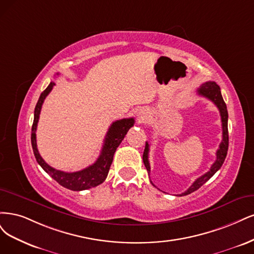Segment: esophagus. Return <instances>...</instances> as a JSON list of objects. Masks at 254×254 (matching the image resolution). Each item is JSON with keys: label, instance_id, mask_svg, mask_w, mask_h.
I'll return each mask as SVG.
<instances>
[{"label": "esophagus", "instance_id": "1", "mask_svg": "<svg viewBox=\"0 0 254 254\" xmlns=\"http://www.w3.org/2000/svg\"><path fill=\"white\" fill-rule=\"evenodd\" d=\"M138 119H139V121H144L145 119H146V117H148V116H146V112H139V114H138Z\"/></svg>", "mask_w": 254, "mask_h": 254}]
</instances>
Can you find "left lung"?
I'll return each instance as SVG.
<instances>
[{
    "label": "left lung",
    "instance_id": "left-lung-1",
    "mask_svg": "<svg viewBox=\"0 0 254 254\" xmlns=\"http://www.w3.org/2000/svg\"><path fill=\"white\" fill-rule=\"evenodd\" d=\"M197 94L208 98L209 100H211L217 106V109H218L219 114H220V118H222L223 140H222V142H220L219 149L216 152V160H215L213 165H212L210 170L207 172L206 174H203L202 176H200V177L196 179V181L192 184V186L189 188V189H188L186 192L179 194V196L188 195V194H190V193H192L196 190H198L204 183H207L209 179L212 176H213L216 173V172L220 169V167L223 166L225 158L227 156V152H228V145H229L228 111H227V105H226V103L223 99L222 93H220V87L214 82V81H208V82L201 84V86L197 89ZM149 150H150L149 143L145 142V148H144V152H143V155H142V159H143V163L145 166V169H146V171H148V173L150 174L151 168H150V162H149ZM152 185H153V183H152Z\"/></svg>",
    "mask_w": 254,
    "mask_h": 254
}]
</instances>
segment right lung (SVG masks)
Listing matches in <instances>:
<instances>
[{
    "instance_id": "obj_1",
    "label": "right lung",
    "mask_w": 254,
    "mask_h": 254,
    "mask_svg": "<svg viewBox=\"0 0 254 254\" xmlns=\"http://www.w3.org/2000/svg\"><path fill=\"white\" fill-rule=\"evenodd\" d=\"M54 85L55 82H51L50 85L45 88V91L42 92L35 109L34 124H32L31 127V145L32 150H34L35 157L39 165L42 167V169L48 175H51L55 181L60 184L62 187L72 191H82L91 189V188L100 185L105 181L113 162L114 154H115L121 141L124 140L127 130L134 126L135 120L134 118H125L113 122L108 130V133H106L101 154L92 166L78 172H72V173H67V172L56 170L51 166H48L43 160V158L41 157V155L39 154V151L37 149L36 138V130L41 113V108H42L44 99L46 96L51 93Z\"/></svg>"
}]
</instances>
